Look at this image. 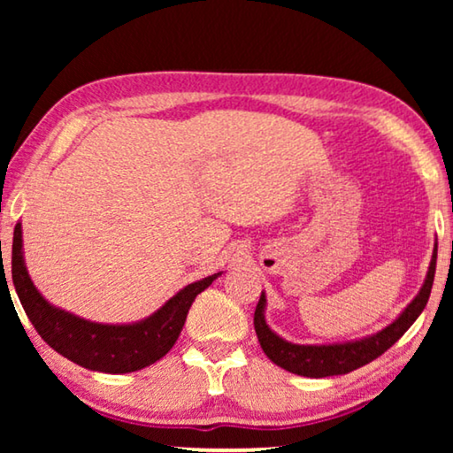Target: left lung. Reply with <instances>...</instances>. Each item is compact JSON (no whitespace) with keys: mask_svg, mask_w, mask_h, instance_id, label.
Returning a JSON list of instances; mask_svg holds the SVG:
<instances>
[{"mask_svg":"<svg viewBox=\"0 0 453 453\" xmlns=\"http://www.w3.org/2000/svg\"><path fill=\"white\" fill-rule=\"evenodd\" d=\"M435 264H437V247L433 251L429 272L420 287L418 295L414 296L404 311L395 318L392 324L383 327L381 332L373 334V336L352 340V342L342 344H293L284 340L270 330L265 324L264 309H265V295L262 293L257 301L256 313H253V326H256V334L259 344L265 357L278 367L290 371V373L303 375V377H330V375H344L350 373L363 365L373 361V358L381 357L389 346H394L398 340L404 336V332L411 327L429 301L433 278H435Z\"/></svg>","mask_w":453,"mask_h":453,"instance_id":"left-lung-1","label":"left lung"}]
</instances>
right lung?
Instances as JSON below:
<instances>
[{"instance_id":"obj_1","label":"right lung","mask_w":453,"mask_h":453,"mask_svg":"<svg viewBox=\"0 0 453 453\" xmlns=\"http://www.w3.org/2000/svg\"><path fill=\"white\" fill-rule=\"evenodd\" d=\"M219 276L220 272L188 284L175 296H171L158 311H154L150 318L135 321V324H96V321L82 319L78 315L64 311V309L53 307L36 290L22 257L20 222L14 228L12 280H14L16 295L28 315L30 324L53 350L90 371L132 373V371H140L163 358L177 342L185 319H188L191 303Z\"/></svg>"}]
</instances>
